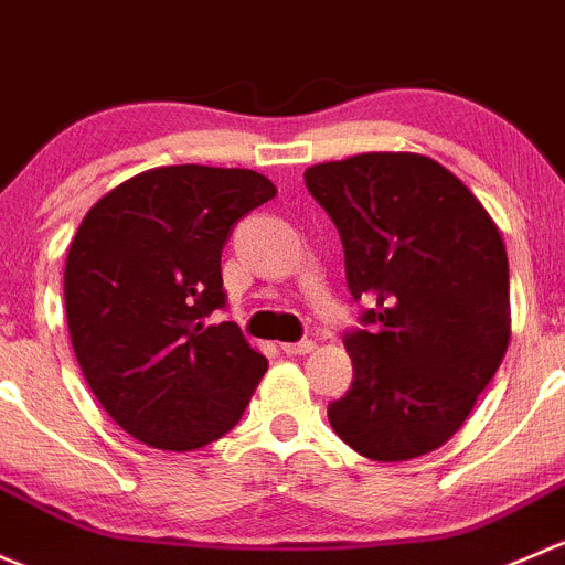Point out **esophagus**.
<instances>
[{
    "label": "esophagus",
    "mask_w": 565,
    "mask_h": 565,
    "mask_svg": "<svg viewBox=\"0 0 565 565\" xmlns=\"http://www.w3.org/2000/svg\"><path fill=\"white\" fill-rule=\"evenodd\" d=\"M282 351L288 353V356H307V353L316 351V342L312 340H301V342H285Z\"/></svg>",
    "instance_id": "obj_1"
}]
</instances>
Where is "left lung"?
Instances as JSON below:
<instances>
[{"mask_svg": "<svg viewBox=\"0 0 565 565\" xmlns=\"http://www.w3.org/2000/svg\"><path fill=\"white\" fill-rule=\"evenodd\" d=\"M307 190L340 231L370 326L345 337L353 383L329 424L353 451L405 462L444 446L492 381L511 337L509 258L462 179L416 152L318 162Z\"/></svg>", "mask_w": 565, "mask_h": 565, "instance_id": "obj_1", "label": "left lung"}]
</instances>
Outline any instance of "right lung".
Wrapping results in <instances>:
<instances>
[{"mask_svg":"<svg viewBox=\"0 0 565 565\" xmlns=\"http://www.w3.org/2000/svg\"><path fill=\"white\" fill-rule=\"evenodd\" d=\"M275 195L249 168L162 166L81 220L65 264L70 340L97 403L141 444L223 438L269 367L239 326L206 318L225 305L220 255L236 220Z\"/></svg>","mask_w":565,"mask_h":565,"instance_id":"add662e5","label":"right lung"}]
</instances>
